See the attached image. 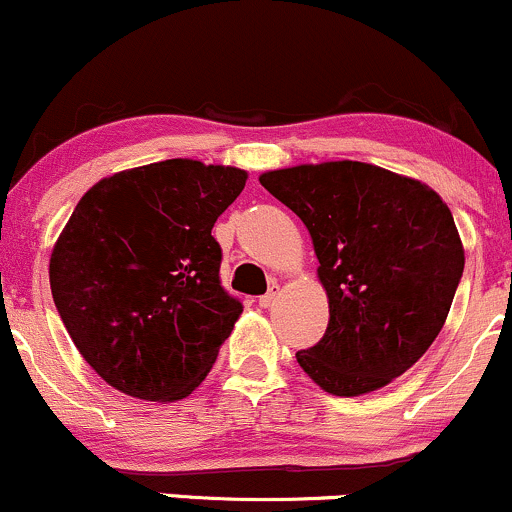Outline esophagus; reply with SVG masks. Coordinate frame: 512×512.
I'll return each mask as SVG.
<instances>
[{
    "label": "esophagus",
    "mask_w": 512,
    "mask_h": 512,
    "mask_svg": "<svg viewBox=\"0 0 512 512\" xmlns=\"http://www.w3.org/2000/svg\"><path fill=\"white\" fill-rule=\"evenodd\" d=\"M276 296H279V286L272 284V286H269V291L264 293V296H260V305H262V308H269V305H272V303L276 301Z\"/></svg>",
    "instance_id": "obj_1"
}]
</instances>
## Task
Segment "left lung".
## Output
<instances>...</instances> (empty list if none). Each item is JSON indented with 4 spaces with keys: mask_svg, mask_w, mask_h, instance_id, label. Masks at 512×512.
Here are the masks:
<instances>
[{
    "mask_svg": "<svg viewBox=\"0 0 512 512\" xmlns=\"http://www.w3.org/2000/svg\"><path fill=\"white\" fill-rule=\"evenodd\" d=\"M313 238L330 298L325 337L298 366L325 392L356 397L399 378L443 330L464 250L448 204L419 180L358 161L260 175Z\"/></svg>",
    "mask_w": 512,
    "mask_h": 512,
    "instance_id": "1",
    "label": "left lung"
}]
</instances>
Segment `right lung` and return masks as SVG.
<instances>
[{
  "label": "right lung",
  "mask_w": 512,
  "mask_h": 512,
  "mask_svg": "<svg viewBox=\"0 0 512 512\" xmlns=\"http://www.w3.org/2000/svg\"><path fill=\"white\" fill-rule=\"evenodd\" d=\"M245 170L170 158L91 187L50 257V289L86 363L125 395L170 402L207 378L243 313L211 228Z\"/></svg>",
  "instance_id": "add662e5"
}]
</instances>
